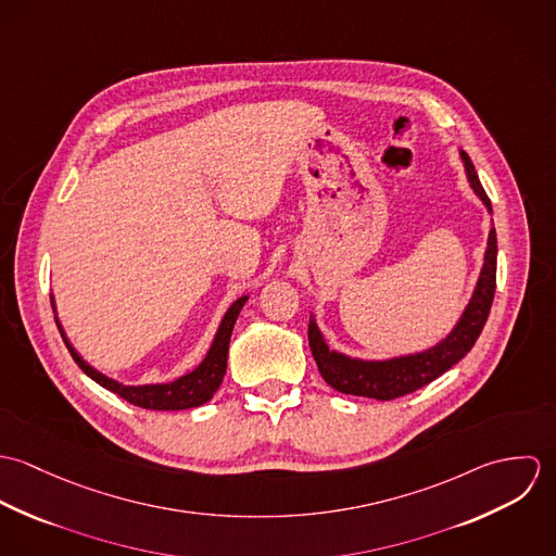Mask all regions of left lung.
<instances>
[{
  "label": "left lung",
  "instance_id": "left-lung-1",
  "mask_svg": "<svg viewBox=\"0 0 556 556\" xmlns=\"http://www.w3.org/2000/svg\"><path fill=\"white\" fill-rule=\"evenodd\" d=\"M460 156L465 160L467 177H469L477 197L483 201V205L492 214L490 199L479 184L473 162L465 152H460ZM494 289H496V231L490 229L476 293H473L465 315L460 317L458 325L452 329V333L443 342H439L437 346H432L424 353L394 357V359H386V362L351 359L346 355L329 351V346L325 344V340L318 331L315 318H311L308 342H311L313 357L317 362L318 372L327 386H331L336 392H342V394L375 397V400H394V397L406 396V394L432 383L434 379H439L443 372H447L454 364H458L473 349V344L488 320V315H490Z\"/></svg>",
  "mask_w": 556,
  "mask_h": 556
}]
</instances>
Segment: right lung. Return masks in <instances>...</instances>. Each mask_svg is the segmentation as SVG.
<instances>
[{
	"label": "right lung",
	"mask_w": 556,
	"mask_h": 556,
	"mask_svg": "<svg viewBox=\"0 0 556 556\" xmlns=\"http://www.w3.org/2000/svg\"><path fill=\"white\" fill-rule=\"evenodd\" d=\"M248 295L239 298L238 302H233V306L227 311V315L223 318L218 333L214 338V344L207 353V357L199 364V368H194L192 372L179 377L173 383H162V386H122L104 375H100L98 370H93L87 362H83L79 353L75 351V346L68 342L60 320L55 317V323L60 327V333L73 355V359L79 364L80 370L93 379L98 386H102L104 390L124 397L126 402L141 406V408H152V410H181V408H194L205 404L207 400L216 394V390L220 388L225 372H227V357H229V342H231V333H233V325L238 320L239 311L243 308ZM53 306V300H51Z\"/></svg>",
	"instance_id": "1"
}]
</instances>
